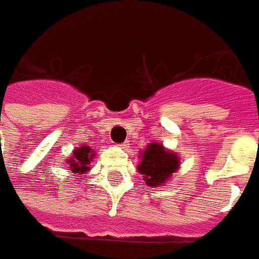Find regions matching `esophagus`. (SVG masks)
<instances>
[{
    "instance_id": "1",
    "label": "esophagus",
    "mask_w": 259,
    "mask_h": 259,
    "mask_svg": "<svg viewBox=\"0 0 259 259\" xmlns=\"http://www.w3.org/2000/svg\"><path fill=\"white\" fill-rule=\"evenodd\" d=\"M119 146H120L121 149H127V147H129V142L126 140V142H123V143H120Z\"/></svg>"
}]
</instances>
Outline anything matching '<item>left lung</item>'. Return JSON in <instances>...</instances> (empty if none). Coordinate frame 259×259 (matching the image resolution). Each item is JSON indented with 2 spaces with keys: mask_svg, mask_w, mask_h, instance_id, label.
Returning <instances> with one entry per match:
<instances>
[{
  "mask_svg": "<svg viewBox=\"0 0 259 259\" xmlns=\"http://www.w3.org/2000/svg\"><path fill=\"white\" fill-rule=\"evenodd\" d=\"M179 167V159L176 153L167 152L162 145L150 143L142 155V162L138 170L145 175V181L149 186H157L165 183L169 176Z\"/></svg>",
  "mask_w": 259,
  "mask_h": 259,
  "instance_id": "obj_1",
  "label": "left lung"
}]
</instances>
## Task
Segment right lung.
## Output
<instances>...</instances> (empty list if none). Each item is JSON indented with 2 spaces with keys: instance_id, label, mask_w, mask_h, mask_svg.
<instances>
[{
  "instance_id": "add662e5",
  "label": "right lung",
  "mask_w": 259,
  "mask_h": 259,
  "mask_svg": "<svg viewBox=\"0 0 259 259\" xmlns=\"http://www.w3.org/2000/svg\"><path fill=\"white\" fill-rule=\"evenodd\" d=\"M92 147L83 146L77 147L76 150H74V153H73V157H70L67 162H68V170H71L73 174H84L89 170V165H90V160L93 159L94 153H92Z\"/></svg>"
}]
</instances>
